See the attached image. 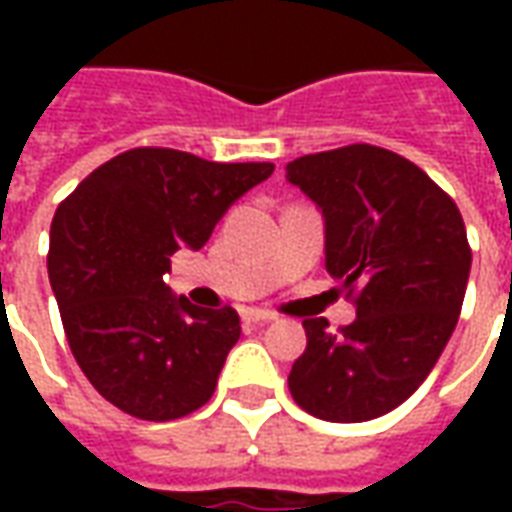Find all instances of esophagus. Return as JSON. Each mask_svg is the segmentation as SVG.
Masks as SVG:
<instances>
[{
    "label": "esophagus",
    "instance_id": "obj_1",
    "mask_svg": "<svg viewBox=\"0 0 512 512\" xmlns=\"http://www.w3.org/2000/svg\"><path fill=\"white\" fill-rule=\"evenodd\" d=\"M274 318H277L274 312L260 310V307H249V310H244V321L249 323H271Z\"/></svg>",
    "mask_w": 512,
    "mask_h": 512
}]
</instances>
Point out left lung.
Returning a JSON list of instances; mask_svg holds the SVG:
<instances>
[{
    "mask_svg": "<svg viewBox=\"0 0 512 512\" xmlns=\"http://www.w3.org/2000/svg\"><path fill=\"white\" fill-rule=\"evenodd\" d=\"M285 178L323 216L326 271L356 296V321L307 318L288 386L307 414L367 422L414 395L455 332L472 268L458 205L408 158L348 145L290 161Z\"/></svg>",
    "mask_w": 512,
    "mask_h": 512,
    "instance_id": "left-lung-1",
    "label": "left lung"
}]
</instances>
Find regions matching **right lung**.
I'll use <instances>...</instances> for the list:
<instances>
[{
  "label": "right lung",
  "mask_w": 512,
  "mask_h": 512,
  "mask_svg": "<svg viewBox=\"0 0 512 512\" xmlns=\"http://www.w3.org/2000/svg\"><path fill=\"white\" fill-rule=\"evenodd\" d=\"M274 164H219L136 147L90 172L49 235V279L82 373L131 417L169 422L211 400L241 337L238 312L164 285L169 257L197 252L227 208Z\"/></svg>",
  "instance_id": "obj_1"
}]
</instances>
